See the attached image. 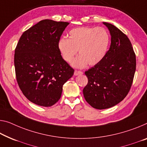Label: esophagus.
Wrapping results in <instances>:
<instances>
[{
    "mask_svg": "<svg viewBox=\"0 0 147 147\" xmlns=\"http://www.w3.org/2000/svg\"><path fill=\"white\" fill-rule=\"evenodd\" d=\"M83 72L81 71H79V70H75L74 71V75L75 76H78V75H81V74H82Z\"/></svg>",
    "mask_w": 147,
    "mask_h": 147,
    "instance_id": "1",
    "label": "esophagus"
}]
</instances>
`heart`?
Wrapping results in <instances>:
<instances>
[{"instance_id": "1", "label": "heart", "mask_w": 147, "mask_h": 147, "mask_svg": "<svg viewBox=\"0 0 147 147\" xmlns=\"http://www.w3.org/2000/svg\"><path fill=\"white\" fill-rule=\"evenodd\" d=\"M110 36L104 28L80 27L71 29L69 39L60 38L58 49L62 59L71 63L79 51L80 56L74 61L77 67H83L89 64L94 66L101 62L107 53Z\"/></svg>"}]
</instances>
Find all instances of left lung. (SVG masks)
<instances>
[{"mask_svg":"<svg viewBox=\"0 0 147 147\" xmlns=\"http://www.w3.org/2000/svg\"><path fill=\"white\" fill-rule=\"evenodd\" d=\"M111 45L105 58L85 72L88 83L83 90L85 100L96 109L111 108L123 100L131 87L136 56L127 35L111 24Z\"/></svg>","mask_w":147,"mask_h":147,"instance_id":"1","label":"left lung"}]
</instances>
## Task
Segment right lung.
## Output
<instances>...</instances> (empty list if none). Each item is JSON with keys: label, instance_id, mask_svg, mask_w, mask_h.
<instances>
[{"label": "right lung", "instance_id": "right-lung-1", "mask_svg": "<svg viewBox=\"0 0 147 147\" xmlns=\"http://www.w3.org/2000/svg\"><path fill=\"white\" fill-rule=\"evenodd\" d=\"M68 22L43 20L24 31L15 49L16 77L31 102L49 107L60 98L74 69L62 59L58 42Z\"/></svg>", "mask_w": 147, "mask_h": 147}]
</instances>
